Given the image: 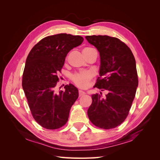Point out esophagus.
Returning <instances> with one entry per match:
<instances>
[{
  "label": "esophagus",
  "mask_w": 160,
  "mask_h": 160,
  "mask_svg": "<svg viewBox=\"0 0 160 160\" xmlns=\"http://www.w3.org/2000/svg\"><path fill=\"white\" fill-rule=\"evenodd\" d=\"M85 95V93L84 91H81V90H79V97H82V96H83V95Z\"/></svg>",
  "instance_id": "34e87169"
}]
</instances>
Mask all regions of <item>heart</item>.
<instances>
[{
	"label": "heart",
	"instance_id": "1",
	"mask_svg": "<svg viewBox=\"0 0 160 160\" xmlns=\"http://www.w3.org/2000/svg\"><path fill=\"white\" fill-rule=\"evenodd\" d=\"M92 50H93V49L91 47H86L83 49V54L88 53ZM71 79L77 87L85 89L89 85L90 81L92 79V75L89 71H81L72 75Z\"/></svg>",
	"mask_w": 160,
	"mask_h": 160
}]
</instances>
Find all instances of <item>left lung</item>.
Masks as SVG:
<instances>
[{
	"mask_svg": "<svg viewBox=\"0 0 160 160\" xmlns=\"http://www.w3.org/2000/svg\"><path fill=\"white\" fill-rule=\"evenodd\" d=\"M99 52V75L94 88L105 91V96L92 95L88 111L96 127L110 129L122 124L132 107L138 86L135 57L129 48L119 38L107 35L86 36Z\"/></svg>",
	"mask_w": 160,
	"mask_h": 160,
	"instance_id": "obj_1",
	"label": "left lung"
}]
</instances>
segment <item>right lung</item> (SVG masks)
I'll use <instances>...</instances> for the list:
<instances>
[{
	"mask_svg": "<svg viewBox=\"0 0 160 160\" xmlns=\"http://www.w3.org/2000/svg\"><path fill=\"white\" fill-rule=\"evenodd\" d=\"M83 38L61 33L43 38L27 56L22 86L33 118L41 127L57 129L67 122L72 105L79 97L78 89L69 84L59 94L55 88L65 57L80 45Z\"/></svg>",
	"mask_w": 160,
	"mask_h": 160,
	"instance_id": "add662e5",
	"label": "right lung"
}]
</instances>
